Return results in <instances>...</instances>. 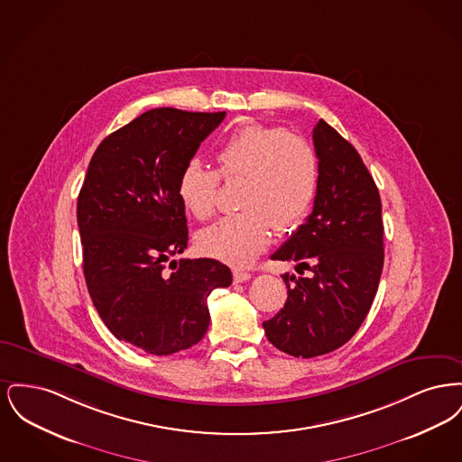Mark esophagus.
<instances>
[{"mask_svg":"<svg viewBox=\"0 0 462 462\" xmlns=\"http://www.w3.org/2000/svg\"><path fill=\"white\" fill-rule=\"evenodd\" d=\"M251 279V273L249 272H242V270H234V282L236 284H241Z\"/></svg>","mask_w":462,"mask_h":462,"instance_id":"34e87169","label":"esophagus"}]
</instances>
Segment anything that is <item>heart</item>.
I'll list each match as a JSON object with an SVG mask.
<instances>
[{"instance_id":"1","label":"heart","mask_w":462,"mask_h":462,"mask_svg":"<svg viewBox=\"0 0 462 462\" xmlns=\"http://www.w3.org/2000/svg\"><path fill=\"white\" fill-rule=\"evenodd\" d=\"M218 173L198 161L183 166L178 196L198 220L215 215L223 180L244 178L241 213L204 228L199 249L232 266H247L263 253L272 228L286 232L307 215L319 185L313 147L296 133L245 125L230 133L217 151Z\"/></svg>"}]
</instances>
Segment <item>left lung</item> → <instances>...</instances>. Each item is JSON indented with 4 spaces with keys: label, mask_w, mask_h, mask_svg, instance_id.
<instances>
[{
    "label": "left lung",
    "mask_w": 462,
    "mask_h": 462,
    "mask_svg": "<svg viewBox=\"0 0 462 462\" xmlns=\"http://www.w3.org/2000/svg\"><path fill=\"white\" fill-rule=\"evenodd\" d=\"M313 209L272 254L310 275H282L286 305L263 322L275 348L301 358L334 352L352 339L371 310L384 262L381 198L362 157L324 119L313 128Z\"/></svg>",
    "instance_id": "obj_1"
}]
</instances>
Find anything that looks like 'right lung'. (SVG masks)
Masks as SVG:
<instances>
[{"instance_id":"obj_1","label":"right lung","mask_w":462,"mask_h":462,"mask_svg":"<svg viewBox=\"0 0 462 462\" xmlns=\"http://www.w3.org/2000/svg\"><path fill=\"white\" fill-rule=\"evenodd\" d=\"M223 117L143 112L102 140L78 198L91 301L117 339L151 355L198 345L209 326L208 296L232 284L217 260H171L189 242L178 178Z\"/></svg>"}]
</instances>
